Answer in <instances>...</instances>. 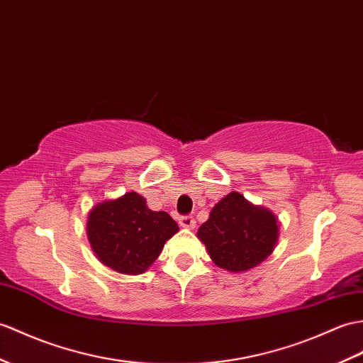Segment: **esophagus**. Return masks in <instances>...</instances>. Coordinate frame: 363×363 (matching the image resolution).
<instances>
[{
    "label": "esophagus",
    "mask_w": 363,
    "mask_h": 363,
    "mask_svg": "<svg viewBox=\"0 0 363 363\" xmlns=\"http://www.w3.org/2000/svg\"><path fill=\"white\" fill-rule=\"evenodd\" d=\"M179 224L181 227H184V229H193L195 227V218L190 216V215H185V216H181L179 218Z\"/></svg>",
    "instance_id": "34e87169"
}]
</instances>
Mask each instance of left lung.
<instances>
[{"label":"left lung","instance_id":"8db88e82","mask_svg":"<svg viewBox=\"0 0 363 363\" xmlns=\"http://www.w3.org/2000/svg\"><path fill=\"white\" fill-rule=\"evenodd\" d=\"M198 238L216 266L244 272L274 252L278 220L271 210L250 204L238 191H232L212 208L198 229Z\"/></svg>","mask_w":363,"mask_h":363}]
</instances>
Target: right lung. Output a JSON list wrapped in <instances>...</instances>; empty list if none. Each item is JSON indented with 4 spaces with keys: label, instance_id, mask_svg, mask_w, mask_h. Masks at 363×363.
<instances>
[{
    "label": "right lung",
    "instance_id": "1",
    "mask_svg": "<svg viewBox=\"0 0 363 363\" xmlns=\"http://www.w3.org/2000/svg\"><path fill=\"white\" fill-rule=\"evenodd\" d=\"M178 230L170 215L150 210L136 191L99 202L86 223L88 240L100 263L126 275L145 272Z\"/></svg>",
    "mask_w": 363,
    "mask_h": 363
}]
</instances>
